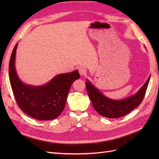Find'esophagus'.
<instances>
[{
    "label": "esophagus",
    "mask_w": 159,
    "mask_h": 159,
    "mask_svg": "<svg viewBox=\"0 0 159 159\" xmlns=\"http://www.w3.org/2000/svg\"><path fill=\"white\" fill-rule=\"evenodd\" d=\"M78 71H79V73L80 74V75H84L86 74V70L85 68H84V67H79Z\"/></svg>",
    "instance_id": "esophagus-1"
}]
</instances>
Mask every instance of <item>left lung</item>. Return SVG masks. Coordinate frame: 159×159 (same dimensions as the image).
I'll return each instance as SVG.
<instances>
[{"label": "left lung", "mask_w": 159, "mask_h": 159, "mask_svg": "<svg viewBox=\"0 0 159 159\" xmlns=\"http://www.w3.org/2000/svg\"><path fill=\"white\" fill-rule=\"evenodd\" d=\"M151 76L137 93L122 100L109 99L102 94L88 80L87 92L94 109L99 115L107 118H119L128 114L140 104L145 97Z\"/></svg>", "instance_id": "left-lung-1"}]
</instances>
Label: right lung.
<instances>
[{"instance_id":"add662e5","label":"right lung","mask_w":159,"mask_h":159,"mask_svg":"<svg viewBox=\"0 0 159 159\" xmlns=\"http://www.w3.org/2000/svg\"><path fill=\"white\" fill-rule=\"evenodd\" d=\"M18 44L14 46L9 63V79L14 98L24 113L41 121L57 118L64 110L71 84L80 78L78 70L55 76L42 86L23 84L15 69Z\"/></svg>"}]
</instances>
